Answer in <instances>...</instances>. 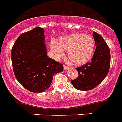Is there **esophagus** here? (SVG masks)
Listing matches in <instances>:
<instances>
[{
  "mask_svg": "<svg viewBox=\"0 0 122 122\" xmlns=\"http://www.w3.org/2000/svg\"><path fill=\"white\" fill-rule=\"evenodd\" d=\"M69 69V67H67V66H66V65H64V71L68 70Z\"/></svg>",
  "mask_w": 122,
  "mask_h": 122,
  "instance_id": "34e87169",
  "label": "esophagus"
}]
</instances>
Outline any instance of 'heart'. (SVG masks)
<instances>
[{"instance_id":"obj_1","label":"heart","mask_w":122,"mask_h":122,"mask_svg":"<svg viewBox=\"0 0 122 122\" xmlns=\"http://www.w3.org/2000/svg\"><path fill=\"white\" fill-rule=\"evenodd\" d=\"M95 41L90 35L72 33L61 37L50 43L51 50L56 59L63 56V51H67V57L74 64L83 65L90 61L95 50Z\"/></svg>"}]
</instances>
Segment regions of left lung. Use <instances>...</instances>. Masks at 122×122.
Segmentation results:
<instances>
[{
	"label": "left lung",
	"mask_w": 122,
	"mask_h": 122,
	"mask_svg": "<svg viewBox=\"0 0 122 122\" xmlns=\"http://www.w3.org/2000/svg\"><path fill=\"white\" fill-rule=\"evenodd\" d=\"M96 50L91 61L77 67L79 76L71 80V83L77 90L88 91L95 88L104 79L109 72L111 64V53L109 46L103 38L93 32Z\"/></svg>",
	"instance_id": "obj_1"
}]
</instances>
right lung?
Listing matches in <instances>:
<instances>
[{"label":"right lung","instance_id":"right-lung-1","mask_svg":"<svg viewBox=\"0 0 122 122\" xmlns=\"http://www.w3.org/2000/svg\"><path fill=\"white\" fill-rule=\"evenodd\" d=\"M45 41L44 29L37 27L20 35L11 49L15 76L33 93L48 89L53 76L63 70L62 64L48 57Z\"/></svg>","mask_w":122,"mask_h":122}]
</instances>
